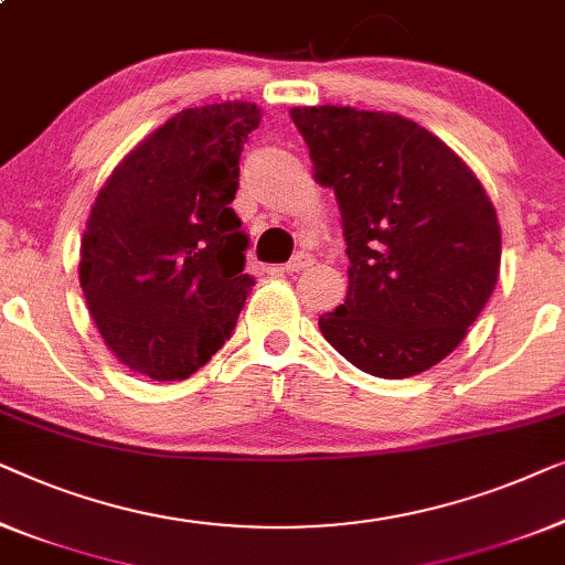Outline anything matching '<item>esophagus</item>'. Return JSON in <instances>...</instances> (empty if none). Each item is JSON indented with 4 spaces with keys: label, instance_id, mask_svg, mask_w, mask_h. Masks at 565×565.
<instances>
[{
    "label": "esophagus",
    "instance_id": "esophagus-1",
    "mask_svg": "<svg viewBox=\"0 0 565 565\" xmlns=\"http://www.w3.org/2000/svg\"><path fill=\"white\" fill-rule=\"evenodd\" d=\"M307 266H312V256H307V253H297V256H294L289 264L284 266V271L286 274H297V271H305Z\"/></svg>",
    "mask_w": 565,
    "mask_h": 565
}]
</instances>
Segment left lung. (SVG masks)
I'll return each instance as SVG.
<instances>
[{"mask_svg":"<svg viewBox=\"0 0 565 565\" xmlns=\"http://www.w3.org/2000/svg\"><path fill=\"white\" fill-rule=\"evenodd\" d=\"M315 177L338 196L345 305L328 343L379 379H407L456 351L499 276L502 233L473 171L425 127L353 107H294Z\"/></svg>","mask_w":565,"mask_h":565,"instance_id":"1","label":"left lung"}]
</instances>
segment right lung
I'll return each instance as SVG.
<instances>
[{
    "label": "right lung",
    "mask_w": 565,
    "mask_h": 565,
    "mask_svg": "<svg viewBox=\"0 0 565 565\" xmlns=\"http://www.w3.org/2000/svg\"><path fill=\"white\" fill-rule=\"evenodd\" d=\"M258 122L250 102L173 115L92 206L78 281L109 351L135 373L189 379L233 335L253 276L250 237L230 202Z\"/></svg>",
    "instance_id": "add662e5"
}]
</instances>
